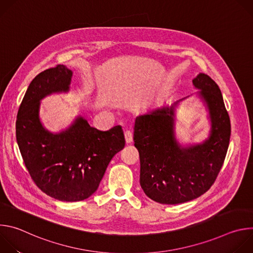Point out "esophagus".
<instances>
[{"label":"esophagus","instance_id":"34e87169","mask_svg":"<svg viewBox=\"0 0 253 253\" xmlns=\"http://www.w3.org/2000/svg\"><path fill=\"white\" fill-rule=\"evenodd\" d=\"M124 135H125V140H126V143H131L133 141V134L130 130H126L124 132Z\"/></svg>","mask_w":253,"mask_h":253}]
</instances>
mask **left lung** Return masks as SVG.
Masks as SVG:
<instances>
[{"label":"left lung","instance_id":"left-lung-1","mask_svg":"<svg viewBox=\"0 0 253 253\" xmlns=\"http://www.w3.org/2000/svg\"><path fill=\"white\" fill-rule=\"evenodd\" d=\"M207 104L209 138L182 148L174 136V108L163 107L136 118L134 145L140 156V185L152 200L179 204L193 200L212 186L223 165L231 133L221 91L208 75L193 79Z\"/></svg>","mask_w":253,"mask_h":253}]
</instances>
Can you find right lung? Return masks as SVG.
I'll return each mask as SVG.
<instances>
[{
    "label": "right lung",
    "instance_id": "right-lung-1",
    "mask_svg": "<svg viewBox=\"0 0 253 253\" xmlns=\"http://www.w3.org/2000/svg\"><path fill=\"white\" fill-rule=\"evenodd\" d=\"M71 78L72 71L64 65L41 72L29 85L16 121L17 142L33 181L47 195L67 202L91 196L108 164L125 146L119 125L101 131L79 117L60 134L44 129L40 100L53 92H67Z\"/></svg>",
    "mask_w": 253,
    "mask_h": 253
}]
</instances>
